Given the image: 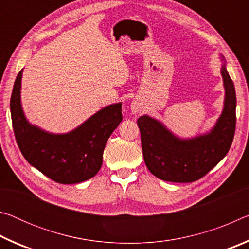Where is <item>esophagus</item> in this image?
I'll list each match as a JSON object with an SVG mask.
<instances>
[{
	"instance_id": "34e87169",
	"label": "esophagus",
	"mask_w": 249,
	"mask_h": 249,
	"mask_svg": "<svg viewBox=\"0 0 249 249\" xmlns=\"http://www.w3.org/2000/svg\"><path fill=\"white\" fill-rule=\"evenodd\" d=\"M132 112L134 113V114H137V113H140L141 112L140 107H137L136 104H133L132 105Z\"/></svg>"
}]
</instances>
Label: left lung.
<instances>
[{"instance_id":"8db88e82","label":"left lung","mask_w":249,"mask_h":249,"mask_svg":"<svg viewBox=\"0 0 249 249\" xmlns=\"http://www.w3.org/2000/svg\"><path fill=\"white\" fill-rule=\"evenodd\" d=\"M221 72L225 87L224 109L211 133L192 140H179L149 116L137 120L145 163L157 178L170 182H193L229 153L236 127V93L225 65Z\"/></svg>"}]
</instances>
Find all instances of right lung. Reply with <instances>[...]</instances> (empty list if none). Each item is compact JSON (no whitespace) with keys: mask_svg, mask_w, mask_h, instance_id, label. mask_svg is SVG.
<instances>
[{"mask_svg":"<svg viewBox=\"0 0 249 249\" xmlns=\"http://www.w3.org/2000/svg\"><path fill=\"white\" fill-rule=\"evenodd\" d=\"M20 80L22 70L14 82L10 105L16 142L24 158L58 183H79L94 177L102 166L108 137L123 120L122 104L102 108L68 134H49L25 119L20 105Z\"/></svg>","mask_w":249,"mask_h":249,"instance_id":"1","label":"right lung"}]
</instances>
